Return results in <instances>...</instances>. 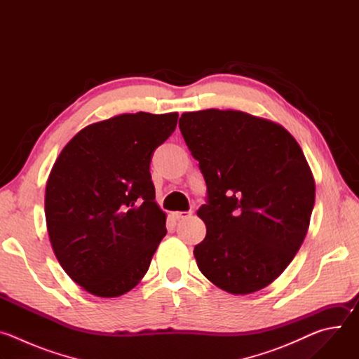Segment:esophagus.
I'll return each mask as SVG.
<instances>
[{"label": "esophagus", "instance_id": "esophagus-1", "mask_svg": "<svg viewBox=\"0 0 359 359\" xmlns=\"http://www.w3.org/2000/svg\"><path fill=\"white\" fill-rule=\"evenodd\" d=\"M193 213L191 212H175L173 213V217L176 220H184V219H189Z\"/></svg>", "mask_w": 359, "mask_h": 359}]
</instances>
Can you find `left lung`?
I'll return each mask as SVG.
<instances>
[{
	"instance_id": "8db88e82",
	"label": "left lung",
	"mask_w": 359,
	"mask_h": 359,
	"mask_svg": "<svg viewBox=\"0 0 359 359\" xmlns=\"http://www.w3.org/2000/svg\"><path fill=\"white\" fill-rule=\"evenodd\" d=\"M179 128L208 184L198 270L234 295L267 287L292 262L314 208L299 144L281 125L231 109L184 112Z\"/></svg>"
}]
</instances>
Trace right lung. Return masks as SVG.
<instances>
[{"label": "right lung", "instance_id": "add662e5", "mask_svg": "<svg viewBox=\"0 0 359 359\" xmlns=\"http://www.w3.org/2000/svg\"><path fill=\"white\" fill-rule=\"evenodd\" d=\"M177 118L137 112L92 123L68 142L49 173L50 245L65 273L96 297L130 291L166 236L149 168Z\"/></svg>", "mask_w": 359, "mask_h": 359}]
</instances>
